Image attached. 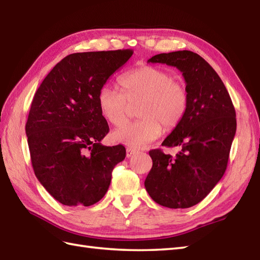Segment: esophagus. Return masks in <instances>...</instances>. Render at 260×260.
I'll list each match as a JSON object with an SVG mask.
<instances>
[{
  "label": "esophagus",
  "instance_id": "esophagus-1",
  "mask_svg": "<svg viewBox=\"0 0 260 260\" xmlns=\"http://www.w3.org/2000/svg\"><path fill=\"white\" fill-rule=\"evenodd\" d=\"M137 153V149L136 148H133V147H127L126 148V156L127 157H131L132 155H134Z\"/></svg>",
  "mask_w": 260,
  "mask_h": 260
}]
</instances>
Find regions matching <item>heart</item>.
I'll use <instances>...</instances> for the list:
<instances>
[{
	"label": "heart",
	"instance_id": "obj_1",
	"mask_svg": "<svg viewBox=\"0 0 260 260\" xmlns=\"http://www.w3.org/2000/svg\"><path fill=\"white\" fill-rule=\"evenodd\" d=\"M120 89L105 85L98 94L101 115L113 126L126 122L131 105L138 103L134 122L114 132V140L133 147H141L159 137L162 132L173 131L182 123L188 95L175 77L156 66H140L126 72L118 80Z\"/></svg>",
	"mask_w": 260,
	"mask_h": 260
}]
</instances>
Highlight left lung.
<instances>
[{"label": "left lung", "instance_id": "1", "mask_svg": "<svg viewBox=\"0 0 260 260\" xmlns=\"http://www.w3.org/2000/svg\"><path fill=\"white\" fill-rule=\"evenodd\" d=\"M178 69L188 95L184 119L162 142L178 147L172 156L149 150L153 166L145 188L154 202L168 208H189L202 202L221 179L236 134V112L218 74L190 51L161 53L148 59Z\"/></svg>", "mask_w": 260, "mask_h": 260}]
</instances>
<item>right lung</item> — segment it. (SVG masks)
<instances>
[{
	"mask_svg": "<svg viewBox=\"0 0 260 260\" xmlns=\"http://www.w3.org/2000/svg\"><path fill=\"white\" fill-rule=\"evenodd\" d=\"M132 50L70 54L36 90L25 125L36 178L66 206H90L104 197L123 145L104 146L110 131L98 94Z\"/></svg>",
	"mask_w": 260,
	"mask_h": 260,
	"instance_id": "1",
	"label": "right lung"
}]
</instances>
